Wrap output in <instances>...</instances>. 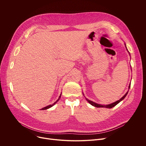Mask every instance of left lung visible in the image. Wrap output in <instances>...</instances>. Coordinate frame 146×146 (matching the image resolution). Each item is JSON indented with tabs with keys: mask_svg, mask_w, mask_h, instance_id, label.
<instances>
[{
	"mask_svg": "<svg viewBox=\"0 0 146 146\" xmlns=\"http://www.w3.org/2000/svg\"><path fill=\"white\" fill-rule=\"evenodd\" d=\"M125 47H126V48H127L126 44H125ZM127 50L129 54V52L128 51L127 48ZM129 55H130V54H129ZM130 87H131V84H130L129 86V88H130ZM128 91L119 100H117V101H116V102H114V103H111V104H109V105H100V104H98V103H95V102H92V101H91V100H88V99H87L86 98V100L91 104V105H92V106H95V107H96V108H110H110H112L114 107L115 105H117V104H118V103H119L121 101H122L125 98V96H127V95L128 94ZM83 95H84V94H83Z\"/></svg>",
	"mask_w": 146,
	"mask_h": 146,
	"instance_id": "obj_1",
	"label": "left lung"
}]
</instances>
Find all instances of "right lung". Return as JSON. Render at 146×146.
I'll list each match as a JSON object with an SVG mask.
<instances>
[{"label": "right lung", "instance_id": "right-lung-1", "mask_svg": "<svg viewBox=\"0 0 146 146\" xmlns=\"http://www.w3.org/2000/svg\"><path fill=\"white\" fill-rule=\"evenodd\" d=\"M61 94H62V93L60 94V96H59V98H58V99L55 102H54V104H52V105H48V106H46V107H44V108H43V109H41V110H47V109H49V108H51L52 106H53L55 103H56V102L59 100V99L60 98V96H61Z\"/></svg>", "mask_w": 146, "mask_h": 146}]
</instances>
